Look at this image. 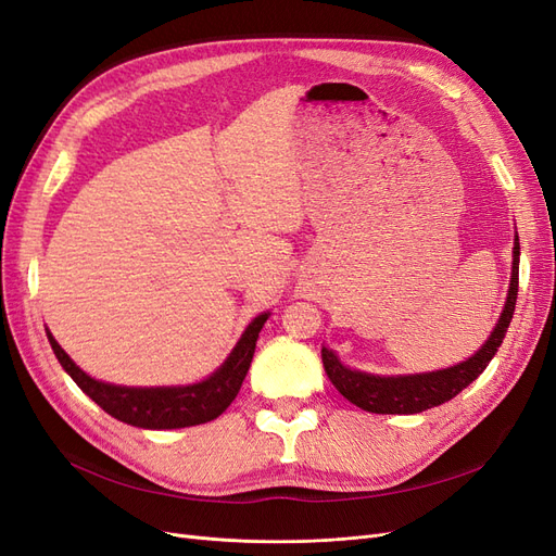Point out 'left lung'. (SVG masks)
<instances>
[{
	"instance_id": "8db88e82",
	"label": "left lung",
	"mask_w": 556,
	"mask_h": 556,
	"mask_svg": "<svg viewBox=\"0 0 556 556\" xmlns=\"http://www.w3.org/2000/svg\"><path fill=\"white\" fill-rule=\"evenodd\" d=\"M517 288H519V239L515 237L513 248V274L510 288L506 296V306L501 311L498 323L490 339L482 343L476 355H470L466 362H459L447 368L429 374H408V376H376L348 368L336 357V352L323 345V364L329 380L333 382L350 403H355L362 410L380 413V415H415L429 410L433 406L457 396L462 390L473 382L486 364L496 355L498 345L506 339L510 319L517 304Z\"/></svg>"
}]
</instances>
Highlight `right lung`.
Wrapping results in <instances>:
<instances>
[{
	"label": "right lung",
	"instance_id": "1",
	"mask_svg": "<svg viewBox=\"0 0 556 556\" xmlns=\"http://www.w3.org/2000/svg\"><path fill=\"white\" fill-rule=\"evenodd\" d=\"M268 315L271 313H262L252 319L217 371L199 382L174 387H127L97 380L74 364V359L66 355L48 329L46 336L64 371L99 408H104L111 417L121 419L125 425L160 431L204 425L229 408V403L237 399L245 380L260 331Z\"/></svg>",
	"mask_w": 556,
	"mask_h": 556
}]
</instances>
